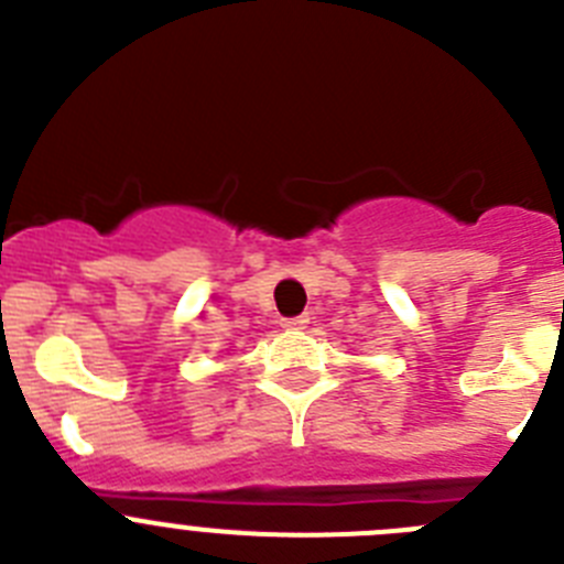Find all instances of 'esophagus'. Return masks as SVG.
Returning <instances> with one entry per match:
<instances>
[{
  "label": "esophagus",
  "mask_w": 564,
  "mask_h": 564,
  "mask_svg": "<svg viewBox=\"0 0 564 564\" xmlns=\"http://www.w3.org/2000/svg\"><path fill=\"white\" fill-rule=\"evenodd\" d=\"M310 318L307 316H296V318H282V327L285 329H304L307 327Z\"/></svg>",
  "instance_id": "obj_1"
}]
</instances>
